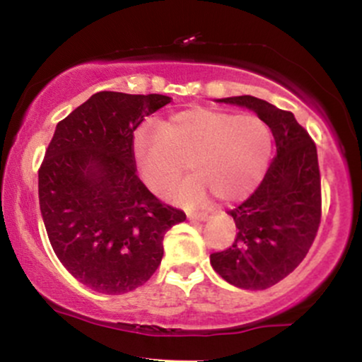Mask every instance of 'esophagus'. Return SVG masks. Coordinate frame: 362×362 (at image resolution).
I'll return each mask as SVG.
<instances>
[{"label": "esophagus", "instance_id": "esophagus-1", "mask_svg": "<svg viewBox=\"0 0 362 362\" xmlns=\"http://www.w3.org/2000/svg\"><path fill=\"white\" fill-rule=\"evenodd\" d=\"M187 218L192 219V221H206V219L209 218V214H207V213H192V211H189V213H187Z\"/></svg>", "mask_w": 362, "mask_h": 362}]
</instances>
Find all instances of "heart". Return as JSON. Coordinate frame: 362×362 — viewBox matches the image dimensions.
<instances>
[{
	"label": "heart",
	"mask_w": 362,
	"mask_h": 362,
	"mask_svg": "<svg viewBox=\"0 0 362 362\" xmlns=\"http://www.w3.org/2000/svg\"><path fill=\"white\" fill-rule=\"evenodd\" d=\"M132 151L144 184L155 192L172 189L189 161L195 175L173 190L175 201L195 204L211 194L236 201L264 175L272 134L257 115L192 107L170 115L160 126H141L132 138Z\"/></svg>",
	"instance_id": "b5f03b06"
}]
</instances>
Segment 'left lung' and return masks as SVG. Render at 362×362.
Returning a JSON list of instances; mask_svg holds the SVG:
<instances>
[{"instance_id":"8db88e82","label":"left lung","mask_w":362,"mask_h":362,"mask_svg":"<svg viewBox=\"0 0 362 362\" xmlns=\"http://www.w3.org/2000/svg\"><path fill=\"white\" fill-rule=\"evenodd\" d=\"M218 102L253 110L276 141V156L247 201L228 211L238 228L228 250L211 265L242 289H267L289 276L308 253L320 226L322 192L317 146L291 112L252 95Z\"/></svg>"}]
</instances>
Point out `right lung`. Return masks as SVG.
Masks as SVG:
<instances>
[{
    "mask_svg": "<svg viewBox=\"0 0 362 362\" xmlns=\"http://www.w3.org/2000/svg\"><path fill=\"white\" fill-rule=\"evenodd\" d=\"M167 95L98 91L56 126L39 170L52 250L81 284L124 294L163 259V236L185 213L161 204L136 175L134 131Z\"/></svg>",
    "mask_w": 362,
    "mask_h": 362,
    "instance_id": "obj_1",
    "label": "right lung"
}]
</instances>
